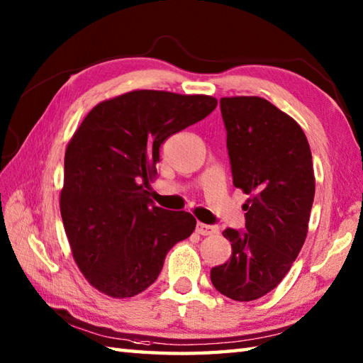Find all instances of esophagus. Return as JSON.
I'll use <instances>...</instances> for the list:
<instances>
[{
    "label": "esophagus",
    "mask_w": 363,
    "mask_h": 363,
    "mask_svg": "<svg viewBox=\"0 0 363 363\" xmlns=\"http://www.w3.org/2000/svg\"><path fill=\"white\" fill-rule=\"evenodd\" d=\"M196 233L199 235H213L218 233L217 226H211V225H204V223H198L196 225Z\"/></svg>",
    "instance_id": "obj_1"
}]
</instances>
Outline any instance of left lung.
Instances as JSON below:
<instances>
[{
	"instance_id": "1",
	"label": "left lung",
	"mask_w": 363,
	"mask_h": 363,
	"mask_svg": "<svg viewBox=\"0 0 363 363\" xmlns=\"http://www.w3.org/2000/svg\"><path fill=\"white\" fill-rule=\"evenodd\" d=\"M220 107L234 186L250 198L246 230H223L233 254L211 269V281L230 299L254 301L277 287L306 242L315 196L312 152L298 123L265 98L226 96Z\"/></svg>"
}]
</instances>
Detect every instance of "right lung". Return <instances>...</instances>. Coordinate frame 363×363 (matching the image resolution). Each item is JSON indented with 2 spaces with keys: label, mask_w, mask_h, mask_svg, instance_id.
I'll list each match as a JSON object with an SVG mask.
<instances>
[{
  "label": "right lung",
  "mask_w": 363,
  "mask_h": 363,
  "mask_svg": "<svg viewBox=\"0 0 363 363\" xmlns=\"http://www.w3.org/2000/svg\"><path fill=\"white\" fill-rule=\"evenodd\" d=\"M217 103L133 90L96 104L76 129L65 150L60 215L76 265L98 291L117 299L142 293L167 252L195 230L194 215L154 206L145 187L157 176L160 145Z\"/></svg>",
  "instance_id": "right-lung-1"
}]
</instances>
